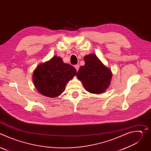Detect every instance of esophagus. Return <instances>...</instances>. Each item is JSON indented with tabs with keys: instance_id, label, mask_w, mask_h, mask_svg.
<instances>
[{
	"instance_id": "34e87169",
	"label": "esophagus",
	"mask_w": 151,
	"mask_h": 151,
	"mask_svg": "<svg viewBox=\"0 0 151 151\" xmlns=\"http://www.w3.org/2000/svg\"><path fill=\"white\" fill-rule=\"evenodd\" d=\"M75 68L76 69V70L78 71L79 70V66L78 65V64H76V65L75 66Z\"/></svg>"
}]
</instances>
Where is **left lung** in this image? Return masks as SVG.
<instances>
[{
    "label": "left lung",
    "mask_w": 151,
    "mask_h": 151,
    "mask_svg": "<svg viewBox=\"0 0 151 151\" xmlns=\"http://www.w3.org/2000/svg\"><path fill=\"white\" fill-rule=\"evenodd\" d=\"M85 65L81 66L76 76L82 81L87 91L100 94L106 91L110 85L112 72L94 54L84 57Z\"/></svg>",
    "instance_id": "1"
}]
</instances>
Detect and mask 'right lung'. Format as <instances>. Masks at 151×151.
Returning <instances> with one entry per match:
<instances>
[{"label": "right lung", "instance_id": "1", "mask_svg": "<svg viewBox=\"0 0 151 151\" xmlns=\"http://www.w3.org/2000/svg\"><path fill=\"white\" fill-rule=\"evenodd\" d=\"M76 74L73 66L63 63L61 57L54 56L37 66L33 74V81L39 93L54 98L64 92L66 83Z\"/></svg>", "mask_w": 151, "mask_h": 151}]
</instances>
